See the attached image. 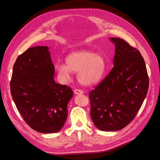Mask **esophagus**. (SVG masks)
Segmentation results:
<instances>
[{"label":"esophagus","instance_id":"34e87169","mask_svg":"<svg viewBox=\"0 0 160 160\" xmlns=\"http://www.w3.org/2000/svg\"><path fill=\"white\" fill-rule=\"evenodd\" d=\"M74 93L76 94V95H80V94H83V91L81 90V89H75L74 90Z\"/></svg>","mask_w":160,"mask_h":160}]
</instances>
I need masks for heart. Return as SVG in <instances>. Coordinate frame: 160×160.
Wrapping results in <instances>:
<instances>
[{
    "label": "heart",
    "instance_id": "obj_1",
    "mask_svg": "<svg viewBox=\"0 0 160 160\" xmlns=\"http://www.w3.org/2000/svg\"><path fill=\"white\" fill-rule=\"evenodd\" d=\"M58 73L62 79L70 78L72 72H77V78L81 84L91 85L101 79L105 69V61L100 54L88 50L71 53L67 58V63L58 62Z\"/></svg>",
    "mask_w": 160,
    "mask_h": 160
}]
</instances>
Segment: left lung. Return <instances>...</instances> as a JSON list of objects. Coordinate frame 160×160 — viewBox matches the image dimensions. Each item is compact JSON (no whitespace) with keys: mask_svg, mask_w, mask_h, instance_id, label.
Here are the masks:
<instances>
[{"mask_svg":"<svg viewBox=\"0 0 160 160\" xmlns=\"http://www.w3.org/2000/svg\"><path fill=\"white\" fill-rule=\"evenodd\" d=\"M110 40L115 45L114 66L89 94L91 119L102 131L127 126L141 108L149 88L146 66L140 52L122 38Z\"/></svg>","mask_w":160,"mask_h":160,"instance_id":"obj_1","label":"left lung"}]
</instances>
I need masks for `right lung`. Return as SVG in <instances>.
Segmentation results:
<instances>
[{"mask_svg": "<svg viewBox=\"0 0 160 160\" xmlns=\"http://www.w3.org/2000/svg\"><path fill=\"white\" fill-rule=\"evenodd\" d=\"M54 74L48 47L29 48L13 66L12 99L25 122L43 133H56L63 127L73 95L70 87L55 83Z\"/></svg>", "mask_w": 160, "mask_h": 160, "instance_id": "add662e5", "label": "right lung"}]
</instances>
